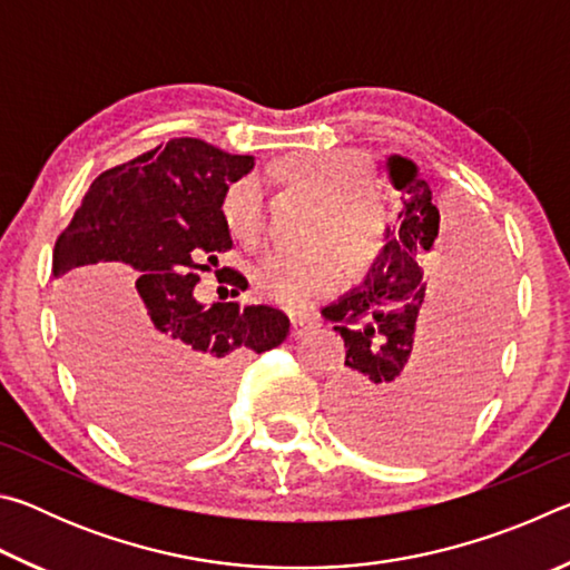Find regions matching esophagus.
<instances>
[{"label": "esophagus", "mask_w": 570, "mask_h": 570, "mask_svg": "<svg viewBox=\"0 0 570 570\" xmlns=\"http://www.w3.org/2000/svg\"><path fill=\"white\" fill-rule=\"evenodd\" d=\"M316 320H306V316H298V320H292V336L294 340H302L308 332L316 330Z\"/></svg>", "instance_id": "obj_1"}]
</instances>
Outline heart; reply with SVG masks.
<instances>
[{
  "label": "heart",
  "mask_w": 570,
  "mask_h": 570,
  "mask_svg": "<svg viewBox=\"0 0 570 570\" xmlns=\"http://www.w3.org/2000/svg\"><path fill=\"white\" fill-rule=\"evenodd\" d=\"M286 178L322 198L306 250H272L250 272L258 298L284 312L306 314L332 296L344 282V259L352 266L370 264L382 246L384 208L364 193L370 170L364 160L344 150H306L282 163ZM220 214L230 234L254 244L264 230V183L256 173L230 183Z\"/></svg>",
  "instance_id": "1"
}]
</instances>
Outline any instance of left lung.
Masks as SVG:
<instances>
[{"instance_id": "obj_1", "label": "left lung", "mask_w": 570, "mask_h": 570, "mask_svg": "<svg viewBox=\"0 0 570 570\" xmlns=\"http://www.w3.org/2000/svg\"><path fill=\"white\" fill-rule=\"evenodd\" d=\"M400 226L364 284L324 306L346 360L330 410L344 440L380 458H420L465 428L503 340L510 268L493 230L440 210L410 158L390 156Z\"/></svg>"}]
</instances>
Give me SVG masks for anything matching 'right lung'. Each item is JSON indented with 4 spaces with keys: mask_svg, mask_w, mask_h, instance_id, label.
I'll return each mask as SVG.
<instances>
[{
    "mask_svg": "<svg viewBox=\"0 0 570 570\" xmlns=\"http://www.w3.org/2000/svg\"><path fill=\"white\" fill-rule=\"evenodd\" d=\"M250 168V156L173 138L100 173L57 238L67 354L92 410L135 450L208 440L238 356L286 340L288 316L274 306H204L193 294L234 246L220 204ZM216 276L234 296L248 286L230 268Z\"/></svg>",
    "mask_w": 570,
    "mask_h": 570,
    "instance_id": "1",
    "label": "right lung"
}]
</instances>
